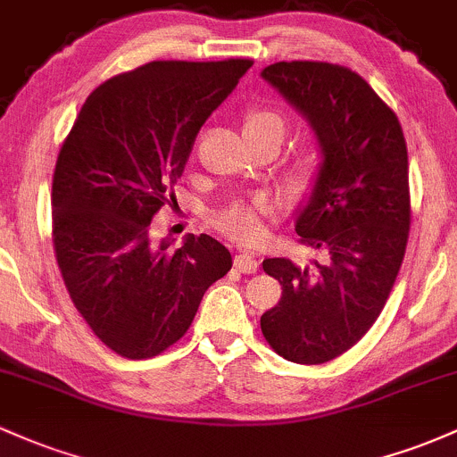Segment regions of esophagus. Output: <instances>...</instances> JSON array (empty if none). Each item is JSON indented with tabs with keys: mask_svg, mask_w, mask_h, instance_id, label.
<instances>
[{
	"mask_svg": "<svg viewBox=\"0 0 457 457\" xmlns=\"http://www.w3.org/2000/svg\"><path fill=\"white\" fill-rule=\"evenodd\" d=\"M234 267H237L240 273H255V270H258V267H260V260L252 253L243 252V253H238L237 258H234Z\"/></svg>",
	"mask_w": 457,
	"mask_h": 457,
	"instance_id": "esophagus-1",
	"label": "esophagus"
}]
</instances>
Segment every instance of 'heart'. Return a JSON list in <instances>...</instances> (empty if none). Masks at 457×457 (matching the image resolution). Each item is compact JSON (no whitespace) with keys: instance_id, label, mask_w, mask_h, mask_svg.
<instances>
[{"instance_id":"b5f03b06","label":"heart","mask_w":457,"mask_h":457,"mask_svg":"<svg viewBox=\"0 0 457 457\" xmlns=\"http://www.w3.org/2000/svg\"><path fill=\"white\" fill-rule=\"evenodd\" d=\"M286 123L282 114L269 108H253L249 110L247 117L243 121V134H275V137H284ZM314 155H303L295 164L293 179L295 187H308L310 179L314 175ZM267 199H255L253 204H232L214 217V223L220 232L245 245H253L264 238L267 228H264V217L269 214Z\"/></svg>"}]
</instances>
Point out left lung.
<instances>
[{
	"label": "left lung",
	"mask_w": 457,
	"mask_h": 457,
	"mask_svg": "<svg viewBox=\"0 0 457 457\" xmlns=\"http://www.w3.org/2000/svg\"><path fill=\"white\" fill-rule=\"evenodd\" d=\"M262 79L305 119L320 164L295 210V229L323 262L267 258L282 299L260 317L264 338L297 364H323L353 347L382 312L410 229L408 149L399 119L349 69L275 62Z\"/></svg>",
	"instance_id": "obj_1"
}]
</instances>
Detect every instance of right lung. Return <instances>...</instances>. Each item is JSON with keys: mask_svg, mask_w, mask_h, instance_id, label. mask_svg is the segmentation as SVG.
Segmentation results:
<instances>
[{"mask_svg": "<svg viewBox=\"0 0 457 457\" xmlns=\"http://www.w3.org/2000/svg\"><path fill=\"white\" fill-rule=\"evenodd\" d=\"M252 60H160L117 75L84 102L58 154L54 247L75 308L106 347L154 358L193 323L205 290L232 269L208 234L154 240L195 137Z\"/></svg>", "mask_w": 457, "mask_h": 457, "instance_id": "obj_1", "label": "right lung"}]
</instances>
